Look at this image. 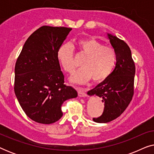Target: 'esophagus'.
Returning <instances> with one entry per match:
<instances>
[{"label":"esophagus","instance_id":"34e87169","mask_svg":"<svg viewBox=\"0 0 154 154\" xmlns=\"http://www.w3.org/2000/svg\"><path fill=\"white\" fill-rule=\"evenodd\" d=\"M78 94H79V97H83L86 96V92L85 90L83 88H78Z\"/></svg>","mask_w":154,"mask_h":154}]
</instances>
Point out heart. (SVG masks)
I'll list each match as a JSON object with an SVG mask.
<instances>
[{
  "instance_id": "1",
  "label": "heart",
  "mask_w": 154,
  "mask_h": 154,
  "mask_svg": "<svg viewBox=\"0 0 154 154\" xmlns=\"http://www.w3.org/2000/svg\"><path fill=\"white\" fill-rule=\"evenodd\" d=\"M77 46L80 53L85 59L82 64L83 68L73 75L71 81L81 84L92 79L95 83L106 80L116 64L117 54L114 48L105 45L93 38L79 40ZM57 57L64 70L72 74L76 67L74 48L69 43L63 44L59 48Z\"/></svg>"
}]
</instances>
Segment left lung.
<instances>
[{
    "instance_id": "obj_1",
    "label": "left lung",
    "mask_w": 154,
    "mask_h": 154,
    "mask_svg": "<svg viewBox=\"0 0 154 154\" xmlns=\"http://www.w3.org/2000/svg\"><path fill=\"white\" fill-rule=\"evenodd\" d=\"M108 37L116 52V66L106 80L88 92L89 95L99 96L104 103L102 114L93 118L97 123H108L120 116L134 95L135 65L130 48L123 40L111 34Z\"/></svg>"
}]
</instances>
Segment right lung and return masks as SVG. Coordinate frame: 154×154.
<instances>
[{"instance_id": "add662e5", "label": "right lung", "mask_w": 154, "mask_h": 154, "mask_svg": "<svg viewBox=\"0 0 154 154\" xmlns=\"http://www.w3.org/2000/svg\"><path fill=\"white\" fill-rule=\"evenodd\" d=\"M71 28L43 26L25 42L14 67V93L29 119L51 124L63 116L65 101L76 90L64 85L57 57L59 48Z\"/></svg>"}]
</instances>
